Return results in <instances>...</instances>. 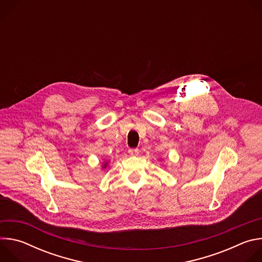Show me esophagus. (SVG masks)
Here are the masks:
<instances>
[{
  "instance_id": "34e87169",
  "label": "esophagus",
  "mask_w": 262,
  "mask_h": 262,
  "mask_svg": "<svg viewBox=\"0 0 262 262\" xmlns=\"http://www.w3.org/2000/svg\"><path fill=\"white\" fill-rule=\"evenodd\" d=\"M128 155L132 157H136L139 155L138 149H128Z\"/></svg>"
}]
</instances>
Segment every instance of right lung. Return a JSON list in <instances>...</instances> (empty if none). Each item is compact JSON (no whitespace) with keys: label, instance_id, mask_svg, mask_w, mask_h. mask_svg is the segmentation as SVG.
Returning <instances> with one entry per match:
<instances>
[{"label":"right lung","instance_id":"add662e5","mask_svg":"<svg viewBox=\"0 0 262 262\" xmlns=\"http://www.w3.org/2000/svg\"><path fill=\"white\" fill-rule=\"evenodd\" d=\"M106 166H107V163H104V164H103V165H102V168H105V167H106Z\"/></svg>","mask_w":262,"mask_h":262}]
</instances>
